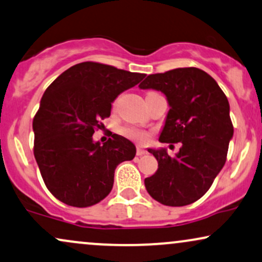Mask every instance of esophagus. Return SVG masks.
<instances>
[{"mask_svg": "<svg viewBox=\"0 0 262 262\" xmlns=\"http://www.w3.org/2000/svg\"><path fill=\"white\" fill-rule=\"evenodd\" d=\"M147 153V150H144L143 148H141V147H137V151H136V154L138 157H141V156H144V154Z\"/></svg>", "mask_w": 262, "mask_h": 262, "instance_id": "obj_1", "label": "esophagus"}]
</instances>
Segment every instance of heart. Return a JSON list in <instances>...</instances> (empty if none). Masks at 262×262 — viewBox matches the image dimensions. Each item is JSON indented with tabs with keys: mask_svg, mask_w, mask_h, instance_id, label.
<instances>
[{
	"mask_svg": "<svg viewBox=\"0 0 262 262\" xmlns=\"http://www.w3.org/2000/svg\"><path fill=\"white\" fill-rule=\"evenodd\" d=\"M122 132H124V135H126L127 137L134 138V140H137L138 142H141V143H144V142H147V140H148L147 132L137 130V128L127 127V128H125Z\"/></svg>",
	"mask_w": 262,
	"mask_h": 262,
	"instance_id": "obj_1",
	"label": "heart"
}]
</instances>
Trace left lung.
Masks as SVG:
<instances>
[{"mask_svg": "<svg viewBox=\"0 0 262 262\" xmlns=\"http://www.w3.org/2000/svg\"><path fill=\"white\" fill-rule=\"evenodd\" d=\"M138 87L160 91L169 103L159 142L182 143L175 157L165 148H148L158 170L144 180L147 192L164 205L192 204L208 192L226 163L233 137L227 97L198 68L151 74Z\"/></svg>", "mask_w": 262, "mask_h": 262, "instance_id": "left-lung-1", "label": "left lung"}]
</instances>
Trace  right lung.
<instances>
[{"label": "right lung", "mask_w": 262, "mask_h": 262, "mask_svg": "<svg viewBox=\"0 0 262 262\" xmlns=\"http://www.w3.org/2000/svg\"><path fill=\"white\" fill-rule=\"evenodd\" d=\"M144 76L83 62L47 87L32 121L34 156L45 185L58 200L86 208L111 193L116 166L134 159L136 147L116 134L104 143L92 136L98 121L111 115L116 97Z\"/></svg>", "instance_id": "obj_1"}]
</instances>
